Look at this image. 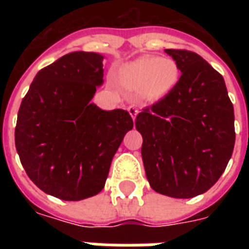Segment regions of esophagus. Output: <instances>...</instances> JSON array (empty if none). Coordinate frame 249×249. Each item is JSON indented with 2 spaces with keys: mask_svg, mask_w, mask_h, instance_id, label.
<instances>
[{
  "mask_svg": "<svg viewBox=\"0 0 249 249\" xmlns=\"http://www.w3.org/2000/svg\"><path fill=\"white\" fill-rule=\"evenodd\" d=\"M128 111L129 113H130V116L133 117V120H134L137 117V115H138V108H136L134 106H130V107H128Z\"/></svg>",
  "mask_w": 249,
  "mask_h": 249,
  "instance_id": "1",
  "label": "esophagus"
}]
</instances>
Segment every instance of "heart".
I'll use <instances>...</instances> for the list:
<instances>
[{"label": "heart", "instance_id": "b5f03b06", "mask_svg": "<svg viewBox=\"0 0 249 249\" xmlns=\"http://www.w3.org/2000/svg\"><path fill=\"white\" fill-rule=\"evenodd\" d=\"M120 77L129 88H141L148 99H161L176 88L181 71L172 58L143 55L125 64L121 68Z\"/></svg>", "mask_w": 249, "mask_h": 249}]
</instances>
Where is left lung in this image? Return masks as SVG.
Wrapping results in <instances>:
<instances>
[{
    "label": "left lung",
    "instance_id": "8db88e82",
    "mask_svg": "<svg viewBox=\"0 0 249 249\" xmlns=\"http://www.w3.org/2000/svg\"><path fill=\"white\" fill-rule=\"evenodd\" d=\"M179 66L172 91L137 115L146 177L156 193L189 199L208 191L235 144L234 107L224 77L187 50L165 49Z\"/></svg>",
    "mask_w": 249,
    "mask_h": 249
}]
</instances>
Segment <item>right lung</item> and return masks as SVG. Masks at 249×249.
<instances>
[{
	"label": "right lung",
	"instance_id": "1",
	"mask_svg": "<svg viewBox=\"0 0 249 249\" xmlns=\"http://www.w3.org/2000/svg\"><path fill=\"white\" fill-rule=\"evenodd\" d=\"M103 58L73 52L42 68L18 112L21 165L38 189L62 200L101 193L113 155L133 129L128 111L90 102L103 84Z\"/></svg>",
	"mask_w": 249,
	"mask_h": 249
}]
</instances>
